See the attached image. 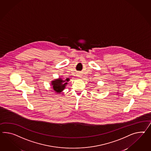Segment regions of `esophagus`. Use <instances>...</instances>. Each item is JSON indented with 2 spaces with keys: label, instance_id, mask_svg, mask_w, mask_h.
Masks as SVG:
<instances>
[{
  "label": "esophagus",
  "instance_id": "obj_1",
  "mask_svg": "<svg viewBox=\"0 0 151 151\" xmlns=\"http://www.w3.org/2000/svg\"><path fill=\"white\" fill-rule=\"evenodd\" d=\"M81 76H80V77H81Z\"/></svg>",
  "mask_w": 151,
  "mask_h": 151
}]
</instances>
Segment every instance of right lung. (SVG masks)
<instances>
[{
    "label": "right lung",
    "instance_id": "obj_1",
    "mask_svg": "<svg viewBox=\"0 0 151 151\" xmlns=\"http://www.w3.org/2000/svg\"><path fill=\"white\" fill-rule=\"evenodd\" d=\"M70 81L69 78H67L65 80H63L61 78L58 79H56L54 81H51V85L55 92L60 93L65 89L66 86L67 84V82Z\"/></svg>",
    "mask_w": 151,
    "mask_h": 151
}]
</instances>
